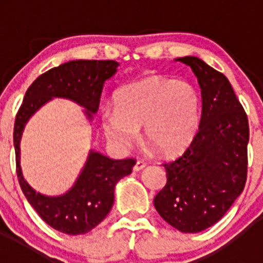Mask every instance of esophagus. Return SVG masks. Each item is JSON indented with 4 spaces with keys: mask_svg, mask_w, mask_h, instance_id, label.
I'll return each instance as SVG.
<instances>
[{
    "mask_svg": "<svg viewBox=\"0 0 263 263\" xmlns=\"http://www.w3.org/2000/svg\"><path fill=\"white\" fill-rule=\"evenodd\" d=\"M145 166H146V163L143 162V160H137L136 164H134V167H133V170L134 171H139V170H142Z\"/></svg>",
    "mask_w": 263,
    "mask_h": 263,
    "instance_id": "obj_1",
    "label": "esophagus"
}]
</instances>
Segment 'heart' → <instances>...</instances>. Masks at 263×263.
<instances>
[{"mask_svg":"<svg viewBox=\"0 0 263 263\" xmlns=\"http://www.w3.org/2000/svg\"><path fill=\"white\" fill-rule=\"evenodd\" d=\"M116 109L103 111V127L109 141L127 147L142 126L143 139L162 155L184 150L200 124L201 100L185 80L153 75L117 90Z\"/></svg>","mask_w":263,"mask_h":263,"instance_id":"1","label":"heart"}]
</instances>
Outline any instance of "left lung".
Wrapping results in <instances>:
<instances>
[{
  "label": "left lung",
  "instance_id": "1",
  "mask_svg": "<svg viewBox=\"0 0 263 263\" xmlns=\"http://www.w3.org/2000/svg\"><path fill=\"white\" fill-rule=\"evenodd\" d=\"M191 67L201 89V118L191 145L163 163L167 183L155 210L178 231L212 227L243 191L248 176L249 122L231 83L196 57L179 58Z\"/></svg>",
  "mask_w": 263,
  "mask_h": 263
}]
</instances>
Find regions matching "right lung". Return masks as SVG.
<instances>
[{
  "label": "right lung",
  "instance_id": "1",
  "mask_svg": "<svg viewBox=\"0 0 263 263\" xmlns=\"http://www.w3.org/2000/svg\"><path fill=\"white\" fill-rule=\"evenodd\" d=\"M118 66L115 60H72L51 68L30 85L15 116L13 139L18 182L42 220L62 233H88L103 221L115 201L116 184L132 173L136 159H111L90 150L71 190L60 196H46L30 187L22 175L20 145L23 129L29 118L52 97L75 101L90 120L99 109L104 83L115 75Z\"/></svg>",
  "mask_w": 263,
  "mask_h": 263
}]
</instances>
